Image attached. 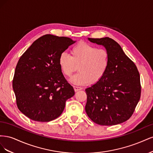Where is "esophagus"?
<instances>
[{"label": "esophagus", "instance_id": "1", "mask_svg": "<svg viewBox=\"0 0 153 153\" xmlns=\"http://www.w3.org/2000/svg\"><path fill=\"white\" fill-rule=\"evenodd\" d=\"M74 90H75V92L78 91H80L81 89H82V87H77V86H74Z\"/></svg>", "mask_w": 153, "mask_h": 153}]
</instances>
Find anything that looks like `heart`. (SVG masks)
<instances>
[{
    "label": "heart",
    "instance_id": "1",
    "mask_svg": "<svg viewBox=\"0 0 153 153\" xmlns=\"http://www.w3.org/2000/svg\"><path fill=\"white\" fill-rule=\"evenodd\" d=\"M59 66L64 75L70 76L78 66V72L70 82L84 85L100 81L108 70L110 55L105 49H98L94 45L82 41L71 48V56L62 52L58 59Z\"/></svg>",
    "mask_w": 153,
    "mask_h": 153
}]
</instances>
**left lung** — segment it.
Segmentation results:
<instances>
[{"instance_id": "1", "label": "left lung", "mask_w": 153, "mask_h": 153, "mask_svg": "<svg viewBox=\"0 0 153 153\" xmlns=\"http://www.w3.org/2000/svg\"><path fill=\"white\" fill-rule=\"evenodd\" d=\"M88 40L103 46L109 53L110 64L102 79L85 89V112L100 125L112 126L126 121L140 98L137 68L114 39L106 37Z\"/></svg>"}]
</instances>
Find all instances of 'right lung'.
I'll use <instances>...</instances> for the list:
<instances>
[{
    "mask_svg": "<svg viewBox=\"0 0 153 153\" xmlns=\"http://www.w3.org/2000/svg\"><path fill=\"white\" fill-rule=\"evenodd\" d=\"M75 41L46 34L32 43L16 66L13 80L18 109L35 121L49 122L61 115L75 94L59 66V55Z\"/></svg>",
    "mask_w": 153,
    "mask_h": 153,
    "instance_id": "obj_1",
    "label": "right lung"
}]
</instances>
